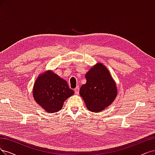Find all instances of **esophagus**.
<instances>
[{
  "label": "esophagus",
  "instance_id": "34e87169",
  "mask_svg": "<svg viewBox=\"0 0 155 155\" xmlns=\"http://www.w3.org/2000/svg\"><path fill=\"white\" fill-rule=\"evenodd\" d=\"M74 93H75L76 94H79V87L77 86L75 89H74Z\"/></svg>",
  "mask_w": 155,
  "mask_h": 155
}]
</instances>
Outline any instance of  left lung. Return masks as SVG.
<instances>
[{"label":"left lung","mask_w":155,"mask_h":155,"mask_svg":"<svg viewBox=\"0 0 155 155\" xmlns=\"http://www.w3.org/2000/svg\"><path fill=\"white\" fill-rule=\"evenodd\" d=\"M86 84L80 89L86 107L92 112H100L109 106L116 98V84L107 69L102 64L91 68L86 74Z\"/></svg>","instance_id":"obj_1"}]
</instances>
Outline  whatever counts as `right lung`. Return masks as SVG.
Listing matches in <instances>:
<instances>
[{
  "label": "right lung",
  "mask_w": 155,
  "mask_h": 155,
  "mask_svg": "<svg viewBox=\"0 0 155 155\" xmlns=\"http://www.w3.org/2000/svg\"><path fill=\"white\" fill-rule=\"evenodd\" d=\"M73 94L67 82L52 71L41 74L33 90L35 101L47 112L51 113L61 110L64 102Z\"/></svg>",
  "instance_id": "obj_1"
}]
</instances>
